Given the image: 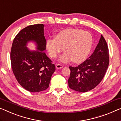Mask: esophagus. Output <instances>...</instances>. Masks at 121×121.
<instances>
[{
	"label": "esophagus",
	"mask_w": 121,
	"mask_h": 121,
	"mask_svg": "<svg viewBox=\"0 0 121 121\" xmlns=\"http://www.w3.org/2000/svg\"><path fill=\"white\" fill-rule=\"evenodd\" d=\"M63 67H64V66L62 65H60L59 64H56V68L57 69H61V68H62Z\"/></svg>",
	"instance_id": "esophagus-1"
}]
</instances>
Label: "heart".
<instances>
[{
  "instance_id": "1",
  "label": "heart",
  "mask_w": 121,
  "mask_h": 121,
  "mask_svg": "<svg viewBox=\"0 0 121 121\" xmlns=\"http://www.w3.org/2000/svg\"><path fill=\"white\" fill-rule=\"evenodd\" d=\"M93 39L91 34L79 29H67L59 32L54 38L47 41V48L52 58H56L64 50L60 61L67 63L73 60L80 63L85 60L91 51Z\"/></svg>"
}]
</instances>
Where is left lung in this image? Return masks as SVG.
<instances>
[{"label": "left lung", "mask_w": 121, "mask_h": 121, "mask_svg": "<svg viewBox=\"0 0 121 121\" xmlns=\"http://www.w3.org/2000/svg\"><path fill=\"white\" fill-rule=\"evenodd\" d=\"M109 64V48L105 39L101 35L94 52L89 58L78 66L69 67V87L80 92L94 89L103 79Z\"/></svg>", "instance_id": "8db88e82"}]
</instances>
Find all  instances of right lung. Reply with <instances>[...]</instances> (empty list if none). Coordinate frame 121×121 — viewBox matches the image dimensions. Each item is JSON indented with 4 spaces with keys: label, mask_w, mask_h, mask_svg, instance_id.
<instances>
[{
    "label": "right lung",
    "mask_w": 121,
    "mask_h": 121,
    "mask_svg": "<svg viewBox=\"0 0 121 121\" xmlns=\"http://www.w3.org/2000/svg\"><path fill=\"white\" fill-rule=\"evenodd\" d=\"M44 25L34 24L21 30L13 39L10 53L11 68L16 80L27 91H43L49 87L55 71L52 61L43 51L46 49ZM30 40L35 42L37 51H30L26 47Z\"/></svg>",
    "instance_id": "right-lung-1"
}]
</instances>
